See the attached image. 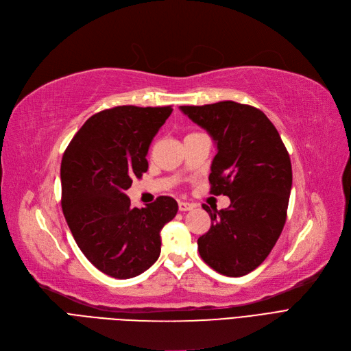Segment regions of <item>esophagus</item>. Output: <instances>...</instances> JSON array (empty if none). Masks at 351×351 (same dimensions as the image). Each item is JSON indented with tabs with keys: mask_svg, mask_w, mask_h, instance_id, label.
Wrapping results in <instances>:
<instances>
[{
	"mask_svg": "<svg viewBox=\"0 0 351 351\" xmlns=\"http://www.w3.org/2000/svg\"><path fill=\"white\" fill-rule=\"evenodd\" d=\"M178 206H179L180 212H188V210H192L195 208V205L188 204V202H179Z\"/></svg>",
	"mask_w": 351,
	"mask_h": 351,
	"instance_id": "1",
	"label": "esophagus"
}]
</instances>
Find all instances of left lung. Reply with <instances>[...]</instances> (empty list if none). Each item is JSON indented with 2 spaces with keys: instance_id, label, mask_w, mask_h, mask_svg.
<instances>
[{
  "instance_id": "8db88e82",
  "label": "left lung",
  "mask_w": 351,
  "mask_h": 351,
  "mask_svg": "<svg viewBox=\"0 0 351 351\" xmlns=\"http://www.w3.org/2000/svg\"><path fill=\"white\" fill-rule=\"evenodd\" d=\"M180 110L213 138L210 193L226 195L228 209L204 205L210 229L197 239L202 259L229 278L261 266L283 230L291 191V163L278 129L250 105L222 101Z\"/></svg>"
}]
</instances>
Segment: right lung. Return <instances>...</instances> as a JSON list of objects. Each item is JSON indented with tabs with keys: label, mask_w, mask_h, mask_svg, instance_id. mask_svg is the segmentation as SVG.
<instances>
[{
	"label": "right lung",
	"mask_w": 351,
	"mask_h": 351,
	"mask_svg": "<svg viewBox=\"0 0 351 351\" xmlns=\"http://www.w3.org/2000/svg\"><path fill=\"white\" fill-rule=\"evenodd\" d=\"M172 106H115L92 115L61 162V205L86 259L115 279L149 269L160 254V230L178 212L173 197L159 196L132 208L125 195L147 171V149Z\"/></svg>",
	"instance_id": "1"
}]
</instances>
